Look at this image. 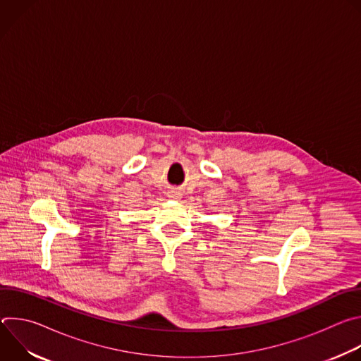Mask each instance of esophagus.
I'll list each match as a JSON object with an SVG mask.
<instances>
[{"label":"esophagus","instance_id":"1","mask_svg":"<svg viewBox=\"0 0 361 361\" xmlns=\"http://www.w3.org/2000/svg\"><path fill=\"white\" fill-rule=\"evenodd\" d=\"M169 197H171V198H174V200H180V198H181V192H180L178 190H171V191L169 192Z\"/></svg>","mask_w":361,"mask_h":361}]
</instances>
